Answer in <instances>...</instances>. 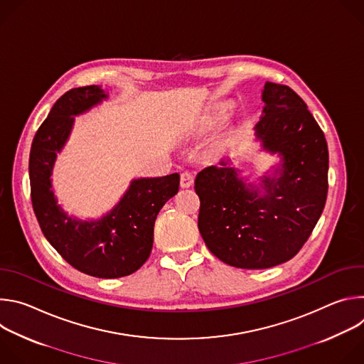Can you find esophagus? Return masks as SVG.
<instances>
[{
	"instance_id": "esophagus-1",
	"label": "esophagus",
	"mask_w": 364,
	"mask_h": 364,
	"mask_svg": "<svg viewBox=\"0 0 364 364\" xmlns=\"http://www.w3.org/2000/svg\"><path fill=\"white\" fill-rule=\"evenodd\" d=\"M193 183H194V177H193L191 173L186 171V173L181 174V178H180V186H181V188H188V187L193 186Z\"/></svg>"
}]
</instances>
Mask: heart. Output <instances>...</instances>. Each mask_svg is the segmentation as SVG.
Segmentation results:
<instances>
[{
  "label": "heart",
  "instance_id": "heart-1",
  "mask_svg": "<svg viewBox=\"0 0 364 364\" xmlns=\"http://www.w3.org/2000/svg\"><path fill=\"white\" fill-rule=\"evenodd\" d=\"M212 124H213V122H210V124H209V127H210V125H212Z\"/></svg>",
  "mask_w": 364,
  "mask_h": 364
}]
</instances>
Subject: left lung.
Listing matches in <instances>:
<instances>
[{
	"mask_svg": "<svg viewBox=\"0 0 364 364\" xmlns=\"http://www.w3.org/2000/svg\"><path fill=\"white\" fill-rule=\"evenodd\" d=\"M262 102L255 139L279 163L257 183L230 160L204 168L194 181L204 243L222 262L242 269H267L294 257L316 228L328 190L326 136L305 102L271 82Z\"/></svg>",
	"mask_w": 364,
	"mask_h": 364,
	"instance_id": "obj_1",
	"label": "left lung"
}]
</instances>
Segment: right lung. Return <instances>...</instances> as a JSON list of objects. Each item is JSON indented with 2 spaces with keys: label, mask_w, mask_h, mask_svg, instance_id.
<instances>
[{
  "label": "right lung",
  "mask_w": 364,
  "mask_h": 364,
  "mask_svg": "<svg viewBox=\"0 0 364 364\" xmlns=\"http://www.w3.org/2000/svg\"><path fill=\"white\" fill-rule=\"evenodd\" d=\"M109 97L102 86L66 92L38 128L30 151V187L43 235L66 262L96 278H121L138 271L154 242V223L163 205L177 194L180 174L134 178L112 209L99 219H79L59 204L51 174L65 148L75 117Z\"/></svg>",
  "instance_id": "right-lung-1"
}]
</instances>
